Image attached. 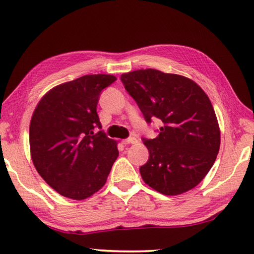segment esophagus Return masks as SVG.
<instances>
[{
	"mask_svg": "<svg viewBox=\"0 0 254 254\" xmlns=\"http://www.w3.org/2000/svg\"><path fill=\"white\" fill-rule=\"evenodd\" d=\"M123 144H134L137 142V140L135 139V137H128V139H126L122 141Z\"/></svg>",
	"mask_w": 254,
	"mask_h": 254,
	"instance_id": "esophagus-1",
	"label": "esophagus"
}]
</instances>
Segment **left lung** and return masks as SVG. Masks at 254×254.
I'll return each mask as SVG.
<instances>
[{"label":"left lung","mask_w":254,"mask_h":254,"mask_svg":"<svg viewBox=\"0 0 254 254\" xmlns=\"http://www.w3.org/2000/svg\"><path fill=\"white\" fill-rule=\"evenodd\" d=\"M147 122L161 120L157 137L143 139L149 160L140 167L143 182L160 194L176 196L196 187L212 168L221 131L208 96L194 80L157 69L121 75Z\"/></svg>","instance_id":"left-lung-1"}]
</instances>
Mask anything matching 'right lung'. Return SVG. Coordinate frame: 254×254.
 I'll return each instance as SVG.
<instances>
[{"label": "right lung", "mask_w": 254, "mask_h": 254, "mask_svg": "<svg viewBox=\"0 0 254 254\" xmlns=\"http://www.w3.org/2000/svg\"><path fill=\"white\" fill-rule=\"evenodd\" d=\"M113 75H85L51 88L30 122V154L45 182L67 198L83 200L104 186L119 157L118 142L100 131L96 107Z\"/></svg>", "instance_id": "1"}]
</instances>
